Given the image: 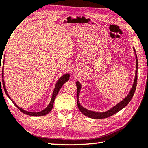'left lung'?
Wrapping results in <instances>:
<instances>
[{
    "instance_id": "8db88e82",
    "label": "left lung",
    "mask_w": 148,
    "mask_h": 148,
    "mask_svg": "<svg viewBox=\"0 0 148 148\" xmlns=\"http://www.w3.org/2000/svg\"><path fill=\"white\" fill-rule=\"evenodd\" d=\"M134 51L135 52V58H136V70H135V79H134V82L133 84L132 87L130 90L129 94L128 95L123 99L121 102L117 104L116 105L113 106L112 108H110L108 110L104 112H94L84 108L83 106L81 105V104L79 101V95L80 93L81 88H82V86H81L80 83L78 82H76V86H77V106L79 108V110L80 112L82 113L83 115H85V116L95 119H105L112 116V115H114L116 114L118 112H119L121 110L124 108L128 104L130 103V101L132 100L133 96H134V93L135 92L136 87H137V71H138V60H137V54L135 53V49L134 47Z\"/></svg>"
}]
</instances>
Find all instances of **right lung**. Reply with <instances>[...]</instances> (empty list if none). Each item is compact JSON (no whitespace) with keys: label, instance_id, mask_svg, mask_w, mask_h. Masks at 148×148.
I'll return each instance as SVG.
<instances>
[{"label":"right lung","instance_id":"add662e5","mask_svg":"<svg viewBox=\"0 0 148 148\" xmlns=\"http://www.w3.org/2000/svg\"><path fill=\"white\" fill-rule=\"evenodd\" d=\"M0 69H1V67H0ZM2 85H3V87H4V91L5 92V94H6L7 96L9 98H10V100L12 101L14 105H15L17 107V108L19 109L20 111H21L22 113H24V114L31 115V116H36L37 117V116H43V115H47V114H49V113L51 111V110L53 107V104H54V101L55 100V98H56L58 93L59 92L60 88H62V86L63 85V84L66 83L69 79V77H70V75H69V74H64L63 76H62V77L59 78L58 80V82L56 83V86H55L53 95H52V98H51V100L50 101V103H49L48 106L46 107V108L44 110H43L42 111L38 112H32L26 111V110H25L20 108V107H19L18 105H16V104L14 102L13 99H11V98L10 97V95H9V94H8L7 90H6V88H5V86L4 80V79H3V77H4V66H2ZM0 83H1V79H0Z\"/></svg>","mask_w":148,"mask_h":148}]
</instances>
